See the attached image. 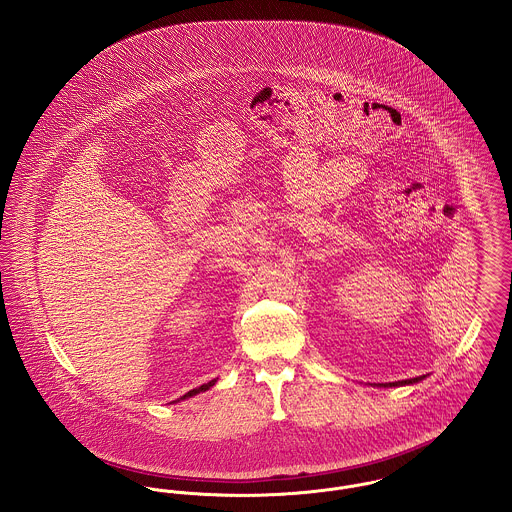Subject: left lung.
<instances>
[{"instance_id":"left-lung-1","label":"left lung","mask_w":512,"mask_h":512,"mask_svg":"<svg viewBox=\"0 0 512 512\" xmlns=\"http://www.w3.org/2000/svg\"><path fill=\"white\" fill-rule=\"evenodd\" d=\"M423 377H414V379H406V381H394V383H385L383 387H400V385H410V383H418Z\"/></svg>"}]
</instances>
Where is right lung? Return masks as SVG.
Listing matches in <instances>:
<instances>
[{
    "instance_id": "add662e5",
    "label": "right lung",
    "mask_w": 512,
    "mask_h": 512,
    "mask_svg": "<svg viewBox=\"0 0 512 512\" xmlns=\"http://www.w3.org/2000/svg\"><path fill=\"white\" fill-rule=\"evenodd\" d=\"M214 383H216V379H212V381H209V383H205V385H201V387H199V389H193V391H189L187 392V394H183V396H181V400H183V398H189V396H195V394H197V392H203V391H207V389H211L212 385H214Z\"/></svg>"
}]
</instances>
